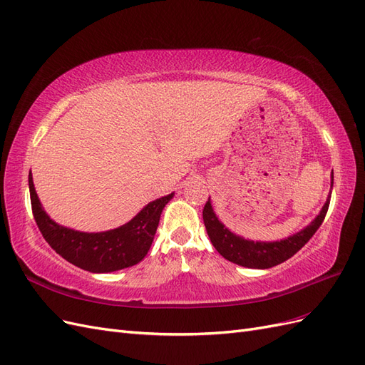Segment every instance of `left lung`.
Returning <instances> with one entry per match:
<instances>
[{
    "label": "left lung",
    "instance_id": "obj_1",
    "mask_svg": "<svg viewBox=\"0 0 365 365\" xmlns=\"http://www.w3.org/2000/svg\"><path fill=\"white\" fill-rule=\"evenodd\" d=\"M332 187H334V172H332ZM330 204V193L327 201L323 205L319 215L298 233L275 242H254L240 237L220 222L217 216L213 212L212 202L208 201L204 205L202 217L207 235L212 240L213 247L224 259L233 262L236 264L245 268H256V269H267L272 268L275 264H280L284 260L291 259L297 251H300L311 239L315 231L323 224L326 217L327 208Z\"/></svg>",
    "mask_w": 365,
    "mask_h": 365
}]
</instances>
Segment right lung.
I'll list each match as a JSON object with an SVG mask.
<instances>
[{"label":"right lung","mask_w":365,"mask_h":365,"mask_svg":"<svg viewBox=\"0 0 365 365\" xmlns=\"http://www.w3.org/2000/svg\"><path fill=\"white\" fill-rule=\"evenodd\" d=\"M31 212L36 225L48 245L65 260L90 272H113L134 267L145 259L153 236L157 233L160 216L173 193L149 202L128 224L103 233H83L54 222L42 208L29 173Z\"/></svg>","instance_id":"add662e5"}]
</instances>
